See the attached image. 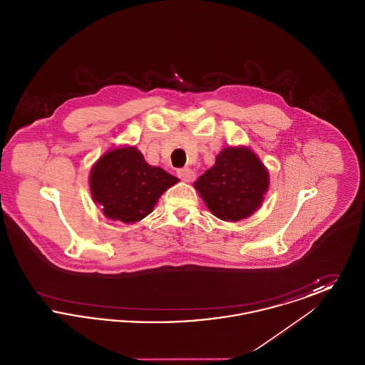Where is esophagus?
Returning <instances> with one entry per match:
<instances>
[{
  "instance_id": "34e87169",
  "label": "esophagus",
  "mask_w": 365,
  "mask_h": 365,
  "mask_svg": "<svg viewBox=\"0 0 365 365\" xmlns=\"http://www.w3.org/2000/svg\"><path fill=\"white\" fill-rule=\"evenodd\" d=\"M178 176L185 182H192L195 179V174L190 168H180L178 170Z\"/></svg>"
}]
</instances>
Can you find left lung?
<instances>
[{"label": "left lung", "instance_id": "obj_1", "mask_svg": "<svg viewBox=\"0 0 365 365\" xmlns=\"http://www.w3.org/2000/svg\"><path fill=\"white\" fill-rule=\"evenodd\" d=\"M194 189L216 217L235 223L259 210L269 189V173L250 148L227 146Z\"/></svg>", "mask_w": 365, "mask_h": 365}]
</instances>
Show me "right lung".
<instances>
[{"instance_id":"obj_1","label":"right lung","mask_w":365,"mask_h":365,"mask_svg":"<svg viewBox=\"0 0 365 365\" xmlns=\"http://www.w3.org/2000/svg\"><path fill=\"white\" fill-rule=\"evenodd\" d=\"M179 179L150 165L135 146L109 149L91 167V198L105 217L125 225L140 222L153 212L158 198Z\"/></svg>"}]
</instances>
